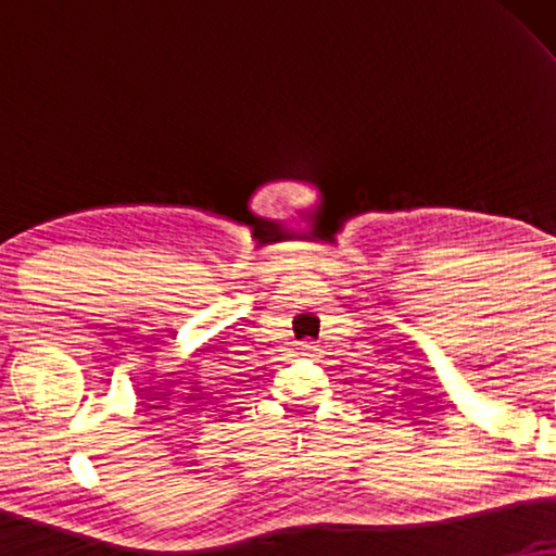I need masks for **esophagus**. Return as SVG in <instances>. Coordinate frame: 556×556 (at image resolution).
Listing matches in <instances>:
<instances>
[{
  "label": "esophagus",
  "instance_id": "esophagus-1",
  "mask_svg": "<svg viewBox=\"0 0 556 556\" xmlns=\"http://www.w3.org/2000/svg\"><path fill=\"white\" fill-rule=\"evenodd\" d=\"M301 356H308V359H316V356H321V346L316 344V341H301Z\"/></svg>",
  "mask_w": 556,
  "mask_h": 556
}]
</instances>
